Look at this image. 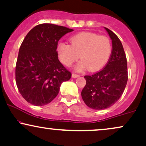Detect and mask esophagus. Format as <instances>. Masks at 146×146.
Masks as SVG:
<instances>
[{"mask_svg": "<svg viewBox=\"0 0 146 146\" xmlns=\"http://www.w3.org/2000/svg\"><path fill=\"white\" fill-rule=\"evenodd\" d=\"M78 77H80V75H78V74H75V73H72V78H78Z\"/></svg>", "mask_w": 146, "mask_h": 146, "instance_id": "obj_1", "label": "esophagus"}]
</instances>
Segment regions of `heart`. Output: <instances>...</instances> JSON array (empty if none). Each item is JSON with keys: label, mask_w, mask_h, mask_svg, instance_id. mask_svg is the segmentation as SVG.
Segmentation results:
<instances>
[{"label": "heart", "mask_w": 146, "mask_h": 146, "mask_svg": "<svg viewBox=\"0 0 146 146\" xmlns=\"http://www.w3.org/2000/svg\"><path fill=\"white\" fill-rule=\"evenodd\" d=\"M71 45L60 43L58 52L60 60L69 66L79 58L82 60L76 66L77 71L89 68L97 71L103 67L110 59L112 46L110 38L90 32L80 33L70 38Z\"/></svg>", "instance_id": "b5f03b06"}]
</instances>
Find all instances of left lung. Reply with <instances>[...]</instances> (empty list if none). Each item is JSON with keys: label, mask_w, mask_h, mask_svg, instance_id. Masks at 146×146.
Returning a JSON list of instances; mask_svg holds the SVG:
<instances>
[{"label": "left lung", "mask_w": 146, "mask_h": 146, "mask_svg": "<svg viewBox=\"0 0 146 146\" xmlns=\"http://www.w3.org/2000/svg\"><path fill=\"white\" fill-rule=\"evenodd\" d=\"M105 29L112 41L111 56L103 69L84 76L86 84L82 91L86 105L98 110L115 104L123 94L128 81L127 60L122 43L115 33Z\"/></svg>", "instance_id": "1"}]
</instances>
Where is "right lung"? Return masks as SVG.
<instances>
[{
    "label": "right lung",
    "mask_w": 146,
    "mask_h": 146,
    "mask_svg": "<svg viewBox=\"0 0 146 146\" xmlns=\"http://www.w3.org/2000/svg\"><path fill=\"white\" fill-rule=\"evenodd\" d=\"M73 30L52 24H38L26 35L19 50L15 82L26 101L36 106L50 103L58 94L71 73L61 64L58 42Z\"/></svg>",
    "instance_id": "right-lung-1"
}]
</instances>
